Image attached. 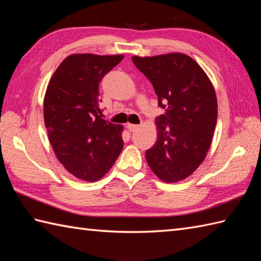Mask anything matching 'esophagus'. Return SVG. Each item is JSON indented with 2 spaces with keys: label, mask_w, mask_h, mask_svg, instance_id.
<instances>
[{
  "label": "esophagus",
  "mask_w": 261,
  "mask_h": 261,
  "mask_svg": "<svg viewBox=\"0 0 261 261\" xmlns=\"http://www.w3.org/2000/svg\"><path fill=\"white\" fill-rule=\"evenodd\" d=\"M126 127H127V129H129L131 132H134V131L138 130V127H139V125H138V124H132V123H129V124L126 125Z\"/></svg>",
  "instance_id": "34e87169"
}]
</instances>
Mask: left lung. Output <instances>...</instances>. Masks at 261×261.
Instances as JSON below:
<instances>
[{"label": "left lung", "instance_id": "obj_1", "mask_svg": "<svg viewBox=\"0 0 261 261\" xmlns=\"http://www.w3.org/2000/svg\"><path fill=\"white\" fill-rule=\"evenodd\" d=\"M150 81L165 113L156 118L157 141L146 151L154 174L166 182L187 178L206 157L218 120V101L207 75L185 54L134 56Z\"/></svg>", "mask_w": 261, "mask_h": 261}]
</instances>
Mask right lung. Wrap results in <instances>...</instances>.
Returning <instances> with one entry per match:
<instances>
[{
    "label": "right lung",
    "instance_id": "1",
    "mask_svg": "<svg viewBox=\"0 0 261 261\" xmlns=\"http://www.w3.org/2000/svg\"><path fill=\"white\" fill-rule=\"evenodd\" d=\"M122 55H70L47 86L43 118L55 154L68 173L95 181L108 173L123 148V126L102 119L99 82Z\"/></svg>",
    "mask_w": 261,
    "mask_h": 261
}]
</instances>
